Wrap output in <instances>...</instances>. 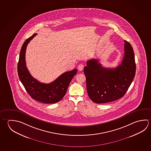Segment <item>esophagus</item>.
I'll list each match as a JSON object with an SVG mask.
<instances>
[{"instance_id":"34e87169","label":"esophagus","mask_w":151,"mask_h":151,"mask_svg":"<svg viewBox=\"0 0 151 151\" xmlns=\"http://www.w3.org/2000/svg\"><path fill=\"white\" fill-rule=\"evenodd\" d=\"M83 68H84V65L83 64H79L78 66V69L79 70V71L83 70Z\"/></svg>"}]
</instances>
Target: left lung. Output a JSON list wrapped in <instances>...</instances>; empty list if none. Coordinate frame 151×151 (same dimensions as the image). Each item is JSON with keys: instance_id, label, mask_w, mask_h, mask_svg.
Segmentation results:
<instances>
[{"instance_id": "left-lung-1", "label": "left lung", "mask_w": 151, "mask_h": 151, "mask_svg": "<svg viewBox=\"0 0 151 151\" xmlns=\"http://www.w3.org/2000/svg\"><path fill=\"white\" fill-rule=\"evenodd\" d=\"M124 57L114 68L103 67L98 59L87 61L84 68L88 95L96 103H108L124 96L135 77L136 64L133 49L124 40Z\"/></svg>"}]
</instances>
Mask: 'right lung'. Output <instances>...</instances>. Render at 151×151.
Segmentation results:
<instances>
[{
    "mask_svg": "<svg viewBox=\"0 0 151 151\" xmlns=\"http://www.w3.org/2000/svg\"><path fill=\"white\" fill-rule=\"evenodd\" d=\"M37 34L35 33L27 39L22 47L17 65L19 78L32 99L42 103H56L61 100L66 94L72 78L76 74L77 69L64 73L49 84L41 83L33 78L26 66L25 52L28 43Z\"/></svg>",
    "mask_w": 151,
    "mask_h": 151,
    "instance_id": "right-lung-1",
    "label": "right lung"
}]
</instances>
